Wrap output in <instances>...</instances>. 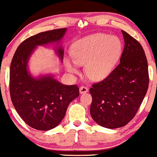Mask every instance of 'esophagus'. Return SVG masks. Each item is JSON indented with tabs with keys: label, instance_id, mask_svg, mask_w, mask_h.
<instances>
[{
	"label": "esophagus",
	"instance_id": "34e87169",
	"mask_svg": "<svg viewBox=\"0 0 157 157\" xmlns=\"http://www.w3.org/2000/svg\"><path fill=\"white\" fill-rule=\"evenodd\" d=\"M79 91H80V93H85L88 92V88L87 87H84V86H82L79 89Z\"/></svg>",
	"mask_w": 157,
	"mask_h": 157
}]
</instances>
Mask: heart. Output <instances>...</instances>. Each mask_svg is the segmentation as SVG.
Returning a JSON list of instances; mask_svg holds the SVG:
<instances>
[{
  "mask_svg": "<svg viewBox=\"0 0 157 157\" xmlns=\"http://www.w3.org/2000/svg\"><path fill=\"white\" fill-rule=\"evenodd\" d=\"M122 45L117 37L96 33L77 40L72 47L73 61L66 60V67L72 73H78V64H85V73L93 81L106 78L120 59Z\"/></svg>",
  "mask_w": 157,
  "mask_h": 157,
  "instance_id": "heart-1",
  "label": "heart"
}]
</instances>
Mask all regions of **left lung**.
I'll use <instances>...</instances> for the list:
<instances>
[{"instance_id":"obj_1","label":"left lung","mask_w":157,"mask_h":157,"mask_svg":"<svg viewBox=\"0 0 157 157\" xmlns=\"http://www.w3.org/2000/svg\"><path fill=\"white\" fill-rule=\"evenodd\" d=\"M122 32L124 47L120 63L105 78L93 84L90 115L107 128L126 125L135 117L149 84L147 58L140 42Z\"/></svg>"}]
</instances>
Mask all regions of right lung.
Here are the masks:
<instances>
[{
  "label": "right lung",
  "mask_w": 157,
  "mask_h": 157,
  "mask_svg": "<svg viewBox=\"0 0 157 157\" xmlns=\"http://www.w3.org/2000/svg\"><path fill=\"white\" fill-rule=\"evenodd\" d=\"M66 28L43 32L26 38L18 46L12 58L10 71V93L15 110L31 128L49 131L61 122L70 103L79 96L76 84L65 85L52 76L36 79L28 73L27 61L38 45L59 41ZM59 57L64 50L58 49Z\"/></svg>",
  "instance_id": "add662e5"
}]
</instances>
